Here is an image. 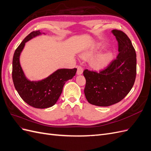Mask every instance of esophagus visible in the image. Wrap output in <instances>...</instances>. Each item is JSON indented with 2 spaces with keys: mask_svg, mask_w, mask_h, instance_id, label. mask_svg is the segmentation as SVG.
<instances>
[{
  "mask_svg": "<svg viewBox=\"0 0 151 151\" xmlns=\"http://www.w3.org/2000/svg\"><path fill=\"white\" fill-rule=\"evenodd\" d=\"M83 67H82L81 66H78V67H77V75L82 74H83Z\"/></svg>",
  "mask_w": 151,
  "mask_h": 151,
  "instance_id": "1",
  "label": "esophagus"
}]
</instances>
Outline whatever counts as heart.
<instances>
[{
    "instance_id": "heart-1",
    "label": "heart",
    "mask_w": 151,
    "mask_h": 151,
    "mask_svg": "<svg viewBox=\"0 0 151 151\" xmlns=\"http://www.w3.org/2000/svg\"><path fill=\"white\" fill-rule=\"evenodd\" d=\"M94 53V51H88L86 52L83 55V57L84 58H88L91 57ZM111 57L110 53H106L100 54L95 58L91 61V65L94 67H99L106 64L108 60Z\"/></svg>"
}]
</instances>
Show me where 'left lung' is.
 <instances>
[{
	"label": "left lung",
	"mask_w": 151,
	"mask_h": 151,
	"mask_svg": "<svg viewBox=\"0 0 151 151\" xmlns=\"http://www.w3.org/2000/svg\"><path fill=\"white\" fill-rule=\"evenodd\" d=\"M119 53L115 59L98 72L86 69L84 94L88 101L98 106H109L120 102L133 87L137 72L135 50L123 31L113 29Z\"/></svg>",
	"instance_id": "1"
}]
</instances>
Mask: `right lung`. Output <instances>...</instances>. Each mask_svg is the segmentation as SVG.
I'll return each instance as SVG.
<instances>
[{
  "instance_id": "add662e5",
  "label": "right lung",
  "mask_w": 151,
  "mask_h": 151,
  "mask_svg": "<svg viewBox=\"0 0 151 151\" xmlns=\"http://www.w3.org/2000/svg\"><path fill=\"white\" fill-rule=\"evenodd\" d=\"M40 35L42 33L39 30L31 32L15 50L12 60V76L14 85L23 101L31 106L43 109L51 107L57 103L63 86L76 75L77 68L58 69L47 78L38 81H31L27 79L20 65V55L25 43Z\"/></svg>"
}]
</instances>
